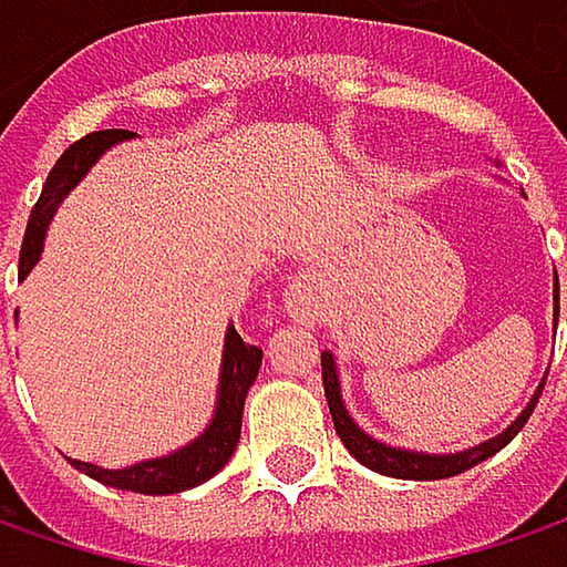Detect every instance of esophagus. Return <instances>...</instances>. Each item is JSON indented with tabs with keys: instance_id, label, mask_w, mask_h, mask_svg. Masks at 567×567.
Listing matches in <instances>:
<instances>
[{
	"instance_id": "esophagus-1",
	"label": "esophagus",
	"mask_w": 567,
	"mask_h": 567,
	"mask_svg": "<svg viewBox=\"0 0 567 567\" xmlns=\"http://www.w3.org/2000/svg\"><path fill=\"white\" fill-rule=\"evenodd\" d=\"M285 305H288L291 318L311 321L321 308V279L315 272H298L285 291Z\"/></svg>"
}]
</instances>
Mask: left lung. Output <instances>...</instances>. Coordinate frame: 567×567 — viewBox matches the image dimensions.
<instances>
[{
    "label": "left lung",
    "mask_w": 567,
    "mask_h": 567,
    "mask_svg": "<svg viewBox=\"0 0 567 567\" xmlns=\"http://www.w3.org/2000/svg\"><path fill=\"white\" fill-rule=\"evenodd\" d=\"M555 324H558V276H555ZM321 381H324V396H328V406H331V420H334V430L341 436V443L348 446V453L364 463L368 470L374 473H384V476H396V480H446V476H456V473H466L470 466L489 460L493 453H499L512 436L525 426V420L532 416L542 388L532 396V403L518 413V420L512 423L509 430H503L499 436L466 450V453H453V456H430V453H410V450H394V446H384L378 440H371L364 430H358V423L348 416L344 403H341V388H338V374H334V361L331 354L324 351L321 354Z\"/></svg>",
    "instance_id": "8db88e82"
}]
</instances>
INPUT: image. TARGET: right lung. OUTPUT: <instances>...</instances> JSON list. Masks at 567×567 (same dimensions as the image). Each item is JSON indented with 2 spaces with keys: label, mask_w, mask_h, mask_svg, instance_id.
<instances>
[{
  "label": "right lung",
  "mask_w": 567,
  "mask_h": 567,
  "mask_svg": "<svg viewBox=\"0 0 567 567\" xmlns=\"http://www.w3.org/2000/svg\"><path fill=\"white\" fill-rule=\"evenodd\" d=\"M131 137V131H94L81 141H74L49 173L39 203L32 206L29 226H25V239H22V256H19V279H25L32 272V266L42 256V243H45V229L55 216L58 203L68 196V189L87 173V167L117 141ZM262 364V348L246 344L239 338L236 328L226 331V354H223V381H219V406L213 423L206 426V433L199 440H193L189 446L176 450L173 456L164 460H147L137 463L131 470H101L94 463H78L74 466L81 473H87L91 480L114 486V489H131V493H147V496H167V493H183L193 489L199 483H206L209 476H216L236 443H239V430H243V403L246 394L259 374Z\"/></svg>",
  "instance_id": "add662e5"
}]
</instances>
